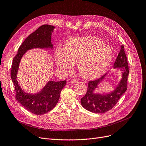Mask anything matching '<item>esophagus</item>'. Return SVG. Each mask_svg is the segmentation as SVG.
<instances>
[{"label":"esophagus","instance_id":"1","mask_svg":"<svg viewBox=\"0 0 146 146\" xmlns=\"http://www.w3.org/2000/svg\"><path fill=\"white\" fill-rule=\"evenodd\" d=\"M78 82H79V80L76 79H73L71 80V82L72 84H76V83H78Z\"/></svg>","mask_w":146,"mask_h":146}]
</instances>
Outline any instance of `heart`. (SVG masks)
<instances>
[{"instance_id": "obj_1", "label": "heart", "mask_w": 146, "mask_h": 146, "mask_svg": "<svg viewBox=\"0 0 146 146\" xmlns=\"http://www.w3.org/2000/svg\"><path fill=\"white\" fill-rule=\"evenodd\" d=\"M113 56L111 48L100 39L85 36L67 40L64 52L58 49L55 61L58 68L64 72H72L78 63V71L85 79H94L103 74L108 67Z\"/></svg>"}]
</instances>
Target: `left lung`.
Listing matches in <instances>:
<instances>
[{
	"label": "left lung",
	"mask_w": 146,
	"mask_h": 146,
	"mask_svg": "<svg viewBox=\"0 0 146 146\" xmlns=\"http://www.w3.org/2000/svg\"><path fill=\"white\" fill-rule=\"evenodd\" d=\"M114 69H120L121 79L115 88L108 93H95V90L99 88L108 74H104L98 80L90 81L88 90L85 96L80 100V104L85 110L97 114H102L111 110L121 96L127 90V80L129 73L128 64L124 46L121 45L120 51L114 62Z\"/></svg>",
	"instance_id": "1"
}]
</instances>
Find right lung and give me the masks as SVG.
<instances>
[{"mask_svg":"<svg viewBox=\"0 0 146 146\" xmlns=\"http://www.w3.org/2000/svg\"><path fill=\"white\" fill-rule=\"evenodd\" d=\"M55 28V26L48 25L40 26L26 38L13 61L11 76L15 87L16 100L26 110L36 115L44 114L54 108L59 100L62 89L66 84V80L59 82L49 80L39 92L34 94L26 93L17 81L19 65L21 58L28 50L34 48L53 50L51 38Z\"/></svg>","mask_w":146,"mask_h":146,"instance_id":"right-lung-1","label":"right lung"}]
</instances>
